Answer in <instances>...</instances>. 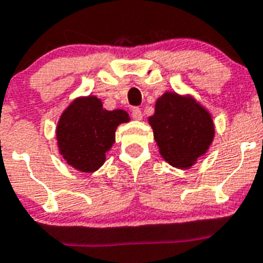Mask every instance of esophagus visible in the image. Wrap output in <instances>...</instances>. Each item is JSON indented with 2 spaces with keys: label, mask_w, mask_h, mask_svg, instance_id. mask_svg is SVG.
Listing matches in <instances>:
<instances>
[{
  "label": "esophagus",
  "mask_w": 263,
  "mask_h": 263,
  "mask_svg": "<svg viewBox=\"0 0 263 263\" xmlns=\"http://www.w3.org/2000/svg\"><path fill=\"white\" fill-rule=\"evenodd\" d=\"M131 116L132 119H135V120H140V119L143 118L141 109L139 108V107H134V108L131 109Z\"/></svg>",
  "instance_id": "1"
}]
</instances>
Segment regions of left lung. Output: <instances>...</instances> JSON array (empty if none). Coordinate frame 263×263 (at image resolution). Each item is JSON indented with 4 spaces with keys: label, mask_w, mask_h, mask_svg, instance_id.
Returning <instances> with one entry per match:
<instances>
[{
    "label": "left lung",
    "mask_w": 263,
    "mask_h": 263,
    "mask_svg": "<svg viewBox=\"0 0 263 263\" xmlns=\"http://www.w3.org/2000/svg\"><path fill=\"white\" fill-rule=\"evenodd\" d=\"M160 155L176 168H189L205 154L214 136L211 114L192 98L165 92L149 118Z\"/></svg>",
    "instance_id": "obj_1"
}]
</instances>
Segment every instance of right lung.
<instances>
[{
  "label": "right lung",
  "mask_w": 263,
  "mask_h": 263,
  "mask_svg": "<svg viewBox=\"0 0 263 263\" xmlns=\"http://www.w3.org/2000/svg\"><path fill=\"white\" fill-rule=\"evenodd\" d=\"M128 120L125 111H107L95 97L75 99L62 114L57 127L61 155L82 172L99 170L106 160V152L115 143L118 125Z\"/></svg>",
  "instance_id": "right-lung-1"
}]
</instances>
